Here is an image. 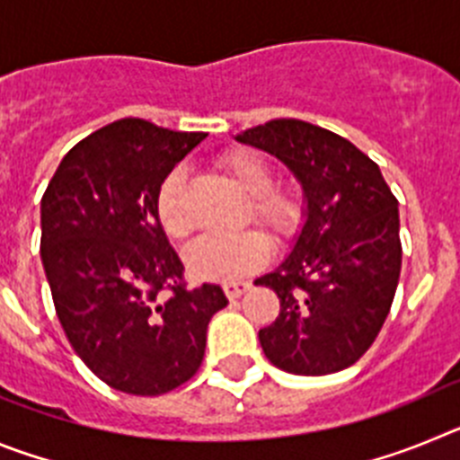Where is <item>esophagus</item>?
Wrapping results in <instances>:
<instances>
[{
    "instance_id": "34e87169",
    "label": "esophagus",
    "mask_w": 460,
    "mask_h": 460,
    "mask_svg": "<svg viewBox=\"0 0 460 460\" xmlns=\"http://www.w3.org/2000/svg\"><path fill=\"white\" fill-rule=\"evenodd\" d=\"M249 283H242V280H234V283H226L223 286V292H226L227 299H237V296H242L243 292L249 290Z\"/></svg>"
}]
</instances>
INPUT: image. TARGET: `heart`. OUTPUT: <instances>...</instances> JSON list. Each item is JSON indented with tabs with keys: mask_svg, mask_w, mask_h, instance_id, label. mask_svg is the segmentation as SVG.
Listing matches in <instances>:
<instances>
[{
	"mask_svg": "<svg viewBox=\"0 0 460 460\" xmlns=\"http://www.w3.org/2000/svg\"><path fill=\"white\" fill-rule=\"evenodd\" d=\"M221 165L251 198V214L274 239L283 242L299 230L304 218V200L292 186L274 184V170L265 158L251 149H230ZM186 168L177 165L165 174L156 190V214L170 237H184L190 230L186 207ZM271 246L265 234L255 230L243 233H207L189 243L186 265L195 279L214 283H234L258 271L270 260Z\"/></svg>",
	"mask_w": 460,
	"mask_h": 460,
	"instance_id": "heart-1",
	"label": "heart"
}]
</instances>
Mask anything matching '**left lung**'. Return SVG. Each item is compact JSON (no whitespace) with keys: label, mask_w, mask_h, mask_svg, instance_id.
I'll list each match as a JSON object with an SVG mask.
<instances>
[{"label":"left lung","mask_w":460,"mask_h":460,"mask_svg":"<svg viewBox=\"0 0 460 460\" xmlns=\"http://www.w3.org/2000/svg\"><path fill=\"white\" fill-rule=\"evenodd\" d=\"M234 140L283 161L306 200L288 258L255 279L280 299L260 345L295 376L343 371L371 348L396 295L398 200L367 154L308 121L271 119Z\"/></svg>","instance_id":"1"}]
</instances>
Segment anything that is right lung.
Instances as JSON below:
<instances>
[{"instance_id": "obj_1", "label": "right lung", "mask_w": 460, "mask_h": 460, "mask_svg": "<svg viewBox=\"0 0 460 460\" xmlns=\"http://www.w3.org/2000/svg\"><path fill=\"white\" fill-rule=\"evenodd\" d=\"M205 140L119 119L80 140L40 200V260L57 318L96 377L136 396L172 392L205 357L227 306L214 283L189 290L156 214L165 174Z\"/></svg>"}]
</instances>
